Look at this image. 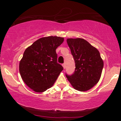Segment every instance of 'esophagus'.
Returning a JSON list of instances; mask_svg holds the SVG:
<instances>
[{
    "instance_id": "34e87169",
    "label": "esophagus",
    "mask_w": 121,
    "mask_h": 121,
    "mask_svg": "<svg viewBox=\"0 0 121 121\" xmlns=\"http://www.w3.org/2000/svg\"><path fill=\"white\" fill-rule=\"evenodd\" d=\"M62 66H63V69H65V67H66L65 64H62Z\"/></svg>"
}]
</instances>
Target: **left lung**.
I'll list each match as a JSON object with an SVG mask.
<instances>
[{"label": "left lung", "instance_id": "left-lung-1", "mask_svg": "<svg viewBox=\"0 0 121 121\" xmlns=\"http://www.w3.org/2000/svg\"><path fill=\"white\" fill-rule=\"evenodd\" d=\"M75 64L74 73L66 75L75 90L85 91L94 87L101 76L104 62L96 48L81 38L67 39Z\"/></svg>", "mask_w": 121, "mask_h": 121}]
</instances>
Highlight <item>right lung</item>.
<instances>
[{"mask_svg":"<svg viewBox=\"0 0 121 121\" xmlns=\"http://www.w3.org/2000/svg\"><path fill=\"white\" fill-rule=\"evenodd\" d=\"M58 36L42 37L25 49L20 61L19 72L25 83L36 92L53 85L63 68L57 63L56 49L63 42Z\"/></svg>","mask_w":121,"mask_h":121,"instance_id":"add662e5","label":"right lung"}]
</instances>
